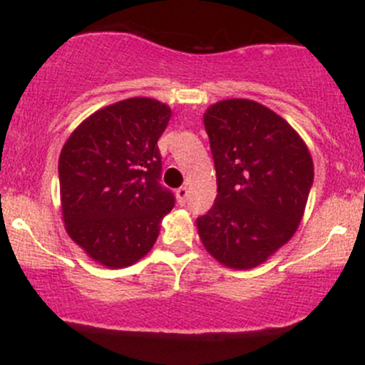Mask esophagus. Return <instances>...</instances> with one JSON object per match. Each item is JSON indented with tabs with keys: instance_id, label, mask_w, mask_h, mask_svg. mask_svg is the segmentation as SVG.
<instances>
[{
	"instance_id": "34e87169",
	"label": "esophagus",
	"mask_w": 365,
	"mask_h": 365,
	"mask_svg": "<svg viewBox=\"0 0 365 365\" xmlns=\"http://www.w3.org/2000/svg\"><path fill=\"white\" fill-rule=\"evenodd\" d=\"M187 197H189V189H187V187H180V189L176 190V200H178V203L185 205Z\"/></svg>"
}]
</instances>
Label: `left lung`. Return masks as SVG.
Listing matches in <instances>:
<instances>
[{
  "mask_svg": "<svg viewBox=\"0 0 365 365\" xmlns=\"http://www.w3.org/2000/svg\"><path fill=\"white\" fill-rule=\"evenodd\" d=\"M205 128L217 197L197 233L219 263L249 270L295 235L314 180L311 153L288 121L247 98L210 106Z\"/></svg>",
  "mask_w": 365,
  "mask_h": 365,
  "instance_id": "obj_1",
  "label": "left lung"
}]
</instances>
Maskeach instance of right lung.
I'll list each match as a JSON object with an SVG mask.
<instances>
[{
    "label": "right lung",
    "mask_w": 365,
    "mask_h": 365,
    "mask_svg": "<svg viewBox=\"0 0 365 365\" xmlns=\"http://www.w3.org/2000/svg\"><path fill=\"white\" fill-rule=\"evenodd\" d=\"M171 109L146 97L93 113L61 150V212L68 237L108 268L134 264L150 252L175 194L160 185L157 141Z\"/></svg>",
    "instance_id": "obj_1"
}]
</instances>
